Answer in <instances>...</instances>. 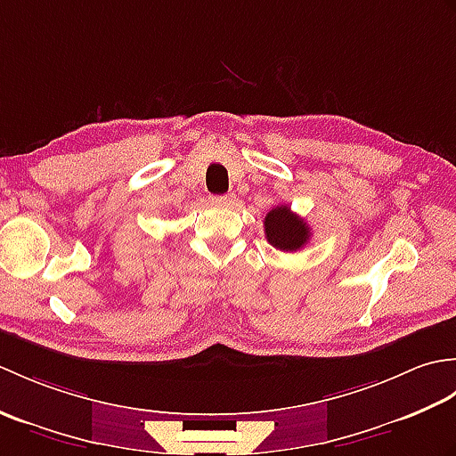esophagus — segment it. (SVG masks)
Returning a JSON list of instances; mask_svg holds the SVG:
<instances>
[{"instance_id":"1","label":"esophagus","mask_w":456,"mask_h":456,"mask_svg":"<svg viewBox=\"0 0 456 456\" xmlns=\"http://www.w3.org/2000/svg\"><path fill=\"white\" fill-rule=\"evenodd\" d=\"M237 200H235V196L233 193H225V196H213L211 198V203L213 206H217V208H229V206H233Z\"/></svg>"}]
</instances>
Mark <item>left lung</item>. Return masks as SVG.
<instances>
[{"label":"left lung","mask_w":456,"mask_h":456,"mask_svg":"<svg viewBox=\"0 0 456 456\" xmlns=\"http://www.w3.org/2000/svg\"><path fill=\"white\" fill-rule=\"evenodd\" d=\"M265 233L270 245L286 250V253L288 250L294 253V250L307 245L309 237H312V229L288 206H278L266 213Z\"/></svg>","instance_id":"8db88e82"}]
</instances>
